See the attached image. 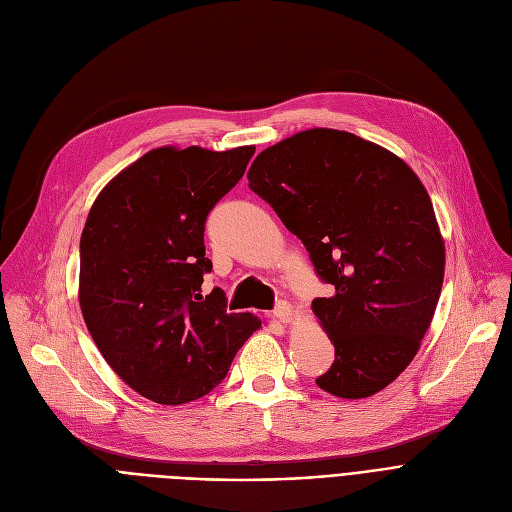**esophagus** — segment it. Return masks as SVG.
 Wrapping results in <instances>:
<instances>
[{"instance_id": "obj_1", "label": "esophagus", "mask_w": 512, "mask_h": 512, "mask_svg": "<svg viewBox=\"0 0 512 512\" xmlns=\"http://www.w3.org/2000/svg\"><path fill=\"white\" fill-rule=\"evenodd\" d=\"M274 317H276L278 321H282V324H288V321L292 319V307H290L288 303L280 301V303L276 305V309H274Z\"/></svg>"}]
</instances>
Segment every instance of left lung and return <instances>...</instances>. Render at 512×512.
<instances>
[{
  "label": "left lung",
  "instance_id": "left-lung-1",
  "mask_svg": "<svg viewBox=\"0 0 512 512\" xmlns=\"http://www.w3.org/2000/svg\"><path fill=\"white\" fill-rule=\"evenodd\" d=\"M247 178L334 290L311 305L334 342L315 384L340 398L380 392L417 355L442 290L444 240L425 186L388 149L332 128L267 147Z\"/></svg>",
  "mask_w": 512,
  "mask_h": 512
}]
</instances>
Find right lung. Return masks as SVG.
Returning a JSON list of instances; mask_svg holds the SVG:
<instances>
[{
	"label": "right lung",
	"instance_id": "1",
	"mask_svg": "<svg viewBox=\"0 0 512 512\" xmlns=\"http://www.w3.org/2000/svg\"><path fill=\"white\" fill-rule=\"evenodd\" d=\"M255 147H159L95 199L80 236V309L103 359L141 396L184 405L218 386L261 326L203 297L205 222Z\"/></svg>",
	"mask_w": 512,
	"mask_h": 512
}]
</instances>
